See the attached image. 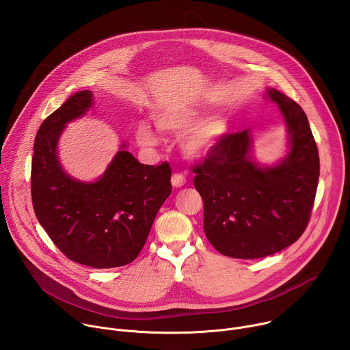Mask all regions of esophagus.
Listing matches in <instances>:
<instances>
[{
  "label": "esophagus",
  "mask_w": 350,
  "mask_h": 350,
  "mask_svg": "<svg viewBox=\"0 0 350 350\" xmlns=\"http://www.w3.org/2000/svg\"><path fill=\"white\" fill-rule=\"evenodd\" d=\"M185 183H187V180H185V177H184L183 174L174 173V174L172 176V184H173V187L180 188V187H183Z\"/></svg>",
  "instance_id": "esophagus-1"
}]
</instances>
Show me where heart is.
<instances>
[{
  "label": "heart",
  "instance_id": "b5f03b06",
  "mask_svg": "<svg viewBox=\"0 0 350 350\" xmlns=\"http://www.w3.org/2000/svg\"><path fill=\"white\" fill-rule=\"evenodd\" d=\"M199 112L187 105H177L157 111L154 113L157 127L166 134L184 133L183 151L191 158H202L211 154L228 131L226 118L213 115L196 122ZM137 139L144 146H152L158 138L148 123H139L135 131Z\"/></svg>",
  "mask_w": 350,
  "mask_h": 350
}]
</instances>
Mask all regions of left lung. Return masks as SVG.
<instances>
[{"label": "left lung", "mask_w": 350, "mask_h": 350, "mask_svg": "<svg viewBox=\"0 0 350 350\" xmlns=\"http://www.w3.org/2000/svg\"><path fill=\"white\" fill-rule=\"evenodd\" d=\"M289 133V154L274 167L249 155V130L226 134L193 163V185L204 201V228L221 255L258 259L277 254L306 230L320 176L319 149L308 116L293 99L271 88Z\"/></svg>", "instance_id": "1"}]
</instances>
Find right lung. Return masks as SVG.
Segmentation results:
<instances>
[{
	"instance_id": "right-lung-1",
	"label": "right lung",
	"mask_w": 350,
	"mask_h": 350,
	"mask_svg": "<svg viewBox=\"0 0 350 350\" xmlns=\"http://www.w3.org/2000/svg\"><path fill=\"white\" fill-rule=\"evenodd\" d=\"M91 104V91L76 92L41 123L33 148L31 202L68 259L94 269L120 267L138 256L172 193V167L167 162L142 165L122 149L98 181L70 178L57 158L58 138Z\"/></svg>"
}]
</instances>
